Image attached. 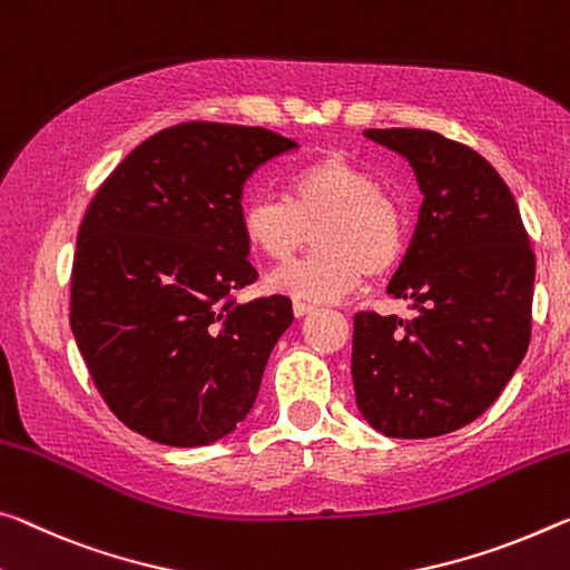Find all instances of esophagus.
<instances>
[{
	"label": "esophagus",
	"instance_id": "34e87169",
	"mask_svg": "<svg viewBox=\"0 0 570 570\" xmlns=\"http://www.w3.org/2000/svg\"><path fill=\"white\" fill-rule=\"evenodd\" d=\"M314 312V304L309 302H294V314L296 317H306V314Z\"/></svg>",
	"mask_w": 570,
	"mask_h": 570
}]
</instances>
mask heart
I'll return each instance as SVG.
<instances>
[{
    "label": "heart",
    "mask_w": 570,
    "mask_h": 570,
    "mask_svg": "<svg viewBox=\"0 0 570 570\" xmlns=\"http://www.w3.org/2000/svg\"><path fill=\"white\" fill-rule=\"evenodd\" d=\"M248 246L268 261H288L314 236L309 256L271 274L276 292L334 302L363 276H383L405 250V215L373 171L345 157H322L288 177L284 197H253L240 210Z\"/></svg>",
    "instance_id": "obj_1"
}]
</instances>
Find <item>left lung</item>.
<instances>
[{"mask_svg":"<svg viewBox=\"0 0 570 570\" xmlns=\"http://www.w3.org/2000/svg\"><path fill=\"white\" fill-rule=\"evenodd\" d=\"M365 137L409 159L423 203L387 284L413 314H355L357 409L385 436H444L480 419L525 357L535 253L510 187L474 149L426 129Z\"/></svg>","mask_w":570,"mask_h":570,"instance_id":"obj_1","label":"left lung"}]
</instances>
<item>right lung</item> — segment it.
Segmentation results:
<instances>
[{
  "label": "right lung",
  "instance_id": "1",
  "mask_svg": "<svg viewBox=\"0 0 570 570\" xmlns=\"http://www.w3.org/2000/svg\"><path fill=\"white\" fill-rule=\"evenodd\" d=\"M294 147L261 126L177 124L129 151L88 205L70 330L108 409L157 444L228 436L294 322L288 296L236 302L258 276L243 185Z\"/></svg>",
  "mask_w": 570,
  "mask_h": 570
}]
</instances>
